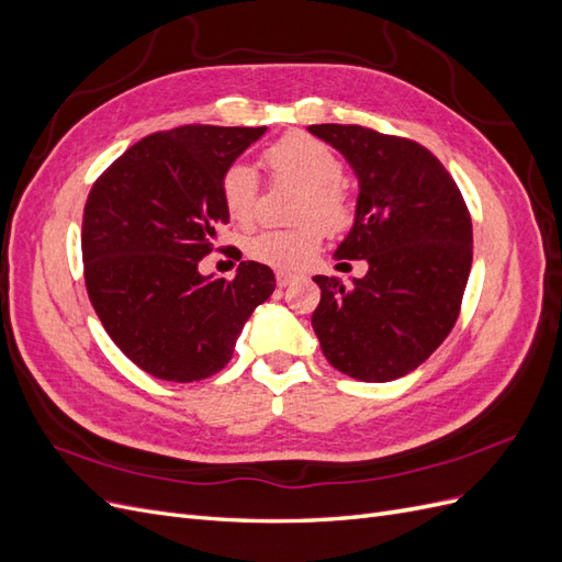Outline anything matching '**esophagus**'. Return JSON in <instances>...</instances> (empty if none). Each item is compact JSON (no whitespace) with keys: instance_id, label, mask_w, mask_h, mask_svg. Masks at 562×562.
Wrapping results in <instances>:
<instances>
[{"instance_id":"34e87169","label":"esophagus","mask_w":562,"mask_h":562,"mask_svg":"<svg viewBox=\"0 0 562 562\" xmlns=\"http://www.w3.org/2000/svg\"><path fill=\"white\" fill-rule=\"evenodd\" d=\"M291 281H295V274H291V271H277V285L279 288H285Z\"/></svg>"}]
</instances>
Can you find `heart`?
Here are the masks:
<instances>
[{"instance_id":"b5f03b06","label":"heart","mask_w":562,"mask_h":562,"mask_svg":"<svg viewBox=\"0 0 562 562\" xmlns=\"http://www.w3.org/2000/svg\"><path fill=\"white\" fill-rule=\"evenodd\" d=\"M262 164L274 180L300 184L293 220L302 223L255 234L246 250L255 262L281 271L307 267L321 248L323 232L339 234L353 223V201L342 182V161L333 147L314 135L291 131L265 147ZM220 199L232 223L250 225L258 213V178L248 166H229L220 178Z\"/></svg>"}]
</instances>
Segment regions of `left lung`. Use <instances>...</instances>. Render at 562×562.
Wrapping results in <instances>:
<instances>
[{
  "label": "left lung",
  "instance_id": "obj_1",
  "mask_svg": "<svg viewBox=\"0 0 562 562\" xmlns=\"http://www.w3.org/2000/svg\"><path fill=\"white\" fill-rule=\"evenodd\" d=\"M310 131L359 178L356 223L335 258L368 262L351 288L314 277L321 351L353 380H398L440 347L462 310L473 260L469 209L446 166L411 138L359 124Z\"/></svg>",
  "mask_w": 562,
  "mask_h": 562
}]
</instances>
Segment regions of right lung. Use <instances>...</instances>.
I'll return each mask as SVG.
<instances>
[{
	"instance_id": "1",
	"label": "right lung",
	"mask_w": 562,
	"mask_h": 562,
	"mask_svg": "<svg viewBox=\"0 0 562 562\" xmlns=\"http://www.w3.org/2000/svg\"><path fill=\"white\" fill-rule=\"evenodd\" d=\"M265 131L190 124L151 133L91 187L81 225L89 300L112 342L151 378L215 375L274 293V271L252 260L234 279L199 274L229 223L220 178Z\"/></svg>"
}]
</instances>
